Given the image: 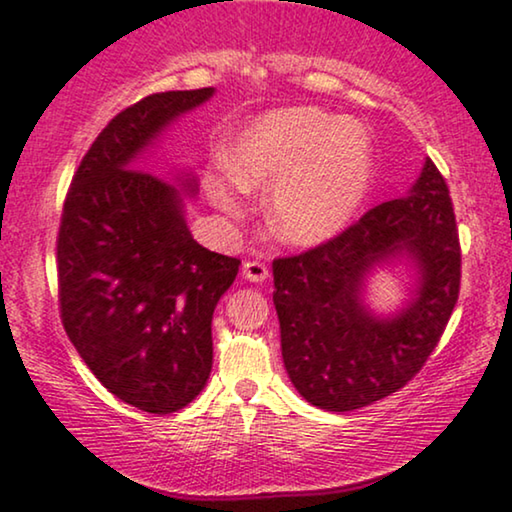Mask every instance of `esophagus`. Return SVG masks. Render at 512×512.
Returning <instances> with one entry per match:
<instances>
[{"instance_id": "34e87169", "label": "esophagus", "mask_w": 512, "mask_h": 512, "mask_svg": "<svg viewBox=\"0 0 512 512\" xmlns=\"http://www.w3.org/2000/svg\"><path fill=\"white\" fill-rule=\"evenodd\" d=\"M243 276L248 278V281H252V283H264L269 278V267L267 264H262V262H245L243 264Z\"/></svg>"}]
</instances>
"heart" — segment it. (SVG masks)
Returning a JSON list of instances; mask_svg holds the SVG:
<instances>
[{
  "instance_id": "obj_1",
  "label": "heart",
  "mask_w": 512,
  "mask_h": 512,
  "mask_svg": "<svg viewBox=\"0 0 512 512\" xmlns=\"http://www.w3.org/2000/svg\"><path fill=\"white\" fill-rule=\"evenodd\" d=\"M227 173L241 189H267L269 224L292 245L337 236L372 182V147L365 128L318 107L278 109L245 128L227 154ZM213 199L238 213L231 189L213 180Z\"/></svg>"
}]
</instances>
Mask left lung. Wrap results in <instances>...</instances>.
Here are the masks:
<instances>
[{
	"label": "left lung",
	"instance_id": "left-lung-1",
	"mask_svg": "<svg viewBox=\"0 0 512 512\" xmlns=\"http://www.w3.org/2000/svg\"><path fill=\"white\" fill-rule=\"evenodd\" d=\"M400 256L418 267L413 299L393 317L362 302L364 276ZM461 245L445 177L426 159L403 199L379 203L342 234L274 260V304L288 377L327 412L367 407L426 365L452 316Z\"/></svg>",
	"mask_w": 512,
	"mask_h": 512
}]
</instances>
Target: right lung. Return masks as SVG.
<instances>
[{
  "label": "right lung",
  "mask_w": 512,
  "mask_h": 512,
  "mask_svg": "<svg viewBox=\"0 0 512 512\" xmlns=\"http://www.w3.org/2000/svg\"><path fill=\"white\" fill-rule=\"evenodd\" d=\"M215 88L166 91L119 112L81 159L58 231L65 332L102 386L149 414L187 407L213 367V311L236 257L194 241L180 189L138 159L170 121Z\"/></svg>",
  "instance_id": "obj_1"
}]
</instances>
